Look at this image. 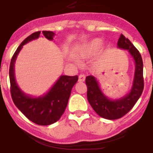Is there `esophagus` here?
Returning <instances> with one entry per match:
<instances>
[{"label":"esophagus","mask_w":153,"mask_h":153,"mask_svg":"<svg viewBox=\"0 0 153 153\" xmlns=\"http://www.w3.org/2000/svg\"><path fill=\"white\" fill-rule=\"evenodd\" d=\"M85 75H79V79H78V81L80 82H83V81H85Z\"/></svg>","instance_id":"1"}]
</instances>
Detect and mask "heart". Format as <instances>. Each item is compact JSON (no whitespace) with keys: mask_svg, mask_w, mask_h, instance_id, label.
<instances>
[{"mask_svg":"<svg viewBox=\"0 0 153 153\" xmlns=\"http://www.w3.org/2000/svg\"><path fill=\"white\" fill-rule=\"evenodd\" d=\"M101 43L102 42L99 38H95L87 44H84L79 50L80 56L86 58L95 54L101 47Z\"/></svg>","mask_w":153,"mask_h":153,"instance_id":"obj_1","label":"heart"}]
</instances>
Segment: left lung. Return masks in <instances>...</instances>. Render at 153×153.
<instances>
[{"label": "left lung", "instance_id": "8db88e82", "mask_svg": "<svg viewBox=\"0 0 153 153\" xmlns=\"http://www.w3.org/2000/svg\"><path fill=\"white\" fill-rule=\"evenodd\" d=\"M118 47L129 51L135 61V75L129 93L120 99L110 100L104 95L95 77L89 75L85 81L87 99L91 106L99 116L109 120L118 119L126 115L139 99L144 86L143 61L139 51L122 34L118 41Z\"/></svg>", "mask_w": 153, "mask_h": 153}]
</instances>
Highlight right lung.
Here are the masks:
<instances>
[{"label": "right lung", "instance_id": "right-lung-1", "mask_svg": "<svg viewBox=\"0 0 153 153\" xmlns=\"http://www.w3.org/2000/svg\"><path fill=\"white\" fill-rule=\"evenodd\" d=\"M42 34L48 40H53L55 33L51 31H43ZM41 31L35 32L27 37L21 44L12 56L10 66V92L12 101L19 110L31 121L42 126L50 125L56 122L67 107L71 91L78 81V75H61L57 82L45 95L32 98L21 90L15 81V62L23 46L32 40L40 37Z\"/></svg>", "mask_w": 153, "mask_h": 153}]
</instances>
